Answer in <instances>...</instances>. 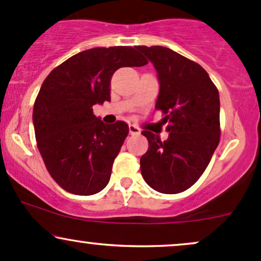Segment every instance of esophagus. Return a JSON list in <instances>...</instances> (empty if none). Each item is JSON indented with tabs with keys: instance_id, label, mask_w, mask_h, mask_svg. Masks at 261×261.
Returning a JSON list of instances; mask_svg holds the SVG:
<instances>
[{
	"instance_id": "34e87169",
	"label": "esophagus",
	"mask_w": 261,
	"mask_h": 261,
	"mask_svg": "<svg viewBox=\"0 0 261 261\" xmlns=\"http://www.w3.org/2000/svg\"><path fill=\"white\" fill-rule=\"evenodd\" d=\"M128 133H130V135H139L141 131L140 128L135 126V125H128Z\"/></svg>"
}]
</instances>
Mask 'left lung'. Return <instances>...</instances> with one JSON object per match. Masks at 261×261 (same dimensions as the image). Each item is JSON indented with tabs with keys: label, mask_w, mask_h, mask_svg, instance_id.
Masks as SVG:
<instances>
[{
	"label": "left lung",
	"mask_w": 261,
	"mask_h": 261,
	"mask_svg": "<svg viewBox=\"0 0 261 261\" xmlns=\"http://www.w3.org/2000/svg\"><path fill=\"white\" fill-rule=\"evenodd\" d=\"M153 64L160 82L155 109L166 114L168 139L142 131L148 149L141 174L152 189L178 194L197 181L220 142V94L196 62L163 46H137Z\"/></svg>",
	"instance_id": "1"
}]
</instances>
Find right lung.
Returning <instances> with one entry per match:
<instances>
[{
    "instance_id": "add662e5",
    "label": "right lung",
    "mask_w": 261,
    "mask_h": 261,
    "mask_svg": "<svg viewBox=\"0 0 261 261\" xmlns=\"http://www.w3.org/2000/svg\"><path fill=\"white\" fill-rule=\"evenodd\" d=\"M147 62L136 47H94L66 60L45 79L33 124L47 172L64 190L87 196L108 185L128 126L104 124L93 106L110 100V80L118 68Z\"/></svg>"
}]
</instances>
